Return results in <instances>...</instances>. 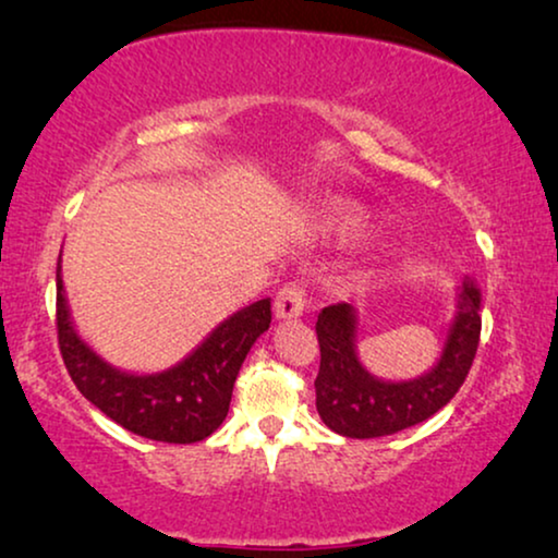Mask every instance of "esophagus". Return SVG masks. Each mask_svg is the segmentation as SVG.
Instances as JSON below:
<instances>
[{
	"instance_id": "esophagus-1",
	"label": "esophagus",
	"mask_w": 558,
	"mask_h": 558,
	"mask_svg": "<svg viewBox=\"0 0 558 558\" xmlns=\"http://www.w3.org/2000/svg\"><path fill=\"white\" fill-rule=\"evenodd\" d=\"M274 307H277V317H300L304 307H307V289H304L302 281H287V284L277 292Z\"/></svg>"
}]
</instances>
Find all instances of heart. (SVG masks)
Returning a JSON list of instances; mask_svg holds the SVG:
<instances>
[{"label":"heart","mask_w":558,"mask_h":558,"mask_svg":"<svg viewBox=\"0 0 558 558\" xmlns=\"http://www.w3.org/2000/svg\"><path fill=\"white\" fill-rule=\"evenodd\" d=\"M332 220L342 228V231H357V228H361V216H357L353 208H345V205L332 210Z\"/></svg>","instance_id":"obj_1"}]
</instances>
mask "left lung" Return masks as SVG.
<instances>
[{
	"label": "left lung",
	"instance_id": "8db88e82",
	"mask_svg": "<svg viewBox=\"0 0 558 558\" xmlns=\"http://www.w3.org/2000/svg\"><path fill=\"white\" fill-rule=\"evenodd\" d=\"M480 292L468 281L439 363L409 384H384L365 373L357 361L353 310L345 302L330 304L319 312L315 325L319 340V373L315 378L319 418L332 432L353 439L388 437L426 422L452 401L468 378L480 345Z\"/></svg>",
	"mask_w": 558,
	"mask_h": 558
}]
</instances>
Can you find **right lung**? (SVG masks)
I'll use <instances>...</instances> for the list:
<instances>
[{"mask_svg": "<svg viewBox=\"0 0 558 558\" xmlns=\"http://www.w3.org/2000/svg\"><path fill=\"white\" fill-rule=\"evenodd\" d=\"M56 289L58 345L75 388L126 432L167 445L203 441L223 424L241 363L271 323V300H258L228 317L180 365L155 376H132L106 365L75 335L65 307L60 258Z\"/></svg>", "mask_w": 558, "mask_h": 558, "instance_id": "obj_1", "label": "right lung"}]
</instances>
